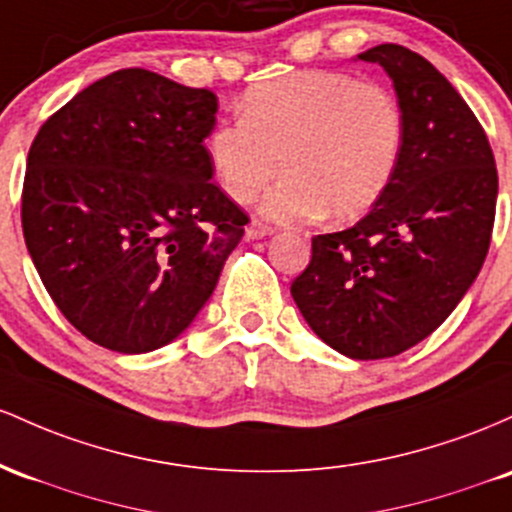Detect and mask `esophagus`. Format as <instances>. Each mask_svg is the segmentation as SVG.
<instances>
[{
    "label": "esophagus",
    "instance_id": "esophagus-1",
    "mask_svg": "<svg viewBox=\"0 0 512 512\" xmlns=\"http://www.w3.org/2000/svg\"><path fill=\"white\" fill-rule=\"evenodd\" d=\"M275 229L271 225H266V222L261 220H251L249 227H246V237L249 239H263L268 237V234H273Z\"/></svg>",
    "mask_w": 512,
    "mask_h": 512
}]
</instances>
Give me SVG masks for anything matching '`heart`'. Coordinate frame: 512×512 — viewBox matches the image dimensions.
I'll return each instance as SVG.
<instances>
[{
	"instance_id": "1",
	"label": "heart",
	"mask_w": 512,
	"mask_h": 512,
	"mask_svg": "<svg viewBox=\"0 0 512 512\" xmlns=\"http://www.w3.org/2000/svg\"><path fill=\"white\" fill-rule=\"evenodd\" d=\"M409 120L389 86L346 72L307 70L258 84L241 99V118L208 137L215 179L237 203L263 200L275 220L329 215L353 220L375 208L404 159Z\"/></svg>"
}]
</instances>
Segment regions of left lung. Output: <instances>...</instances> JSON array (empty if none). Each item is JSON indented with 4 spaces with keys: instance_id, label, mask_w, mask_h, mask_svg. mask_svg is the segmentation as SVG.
<instances>
[{
    "instance_id": "obj_1",
    "label": "left lung",
    "mask_w": 512,
    "mask_h": 512,
    "mask_svg": "<svg viewBox=\"0 0 512 512\" xmlns=\"http://www.w3.org/2000/svg\"><path fill=\"white\" fill-rule=\"evenodd\" d=\"M358 57L382 65L404 103V159L363 220L312 239V261L290 292L321 341L382 360L438 329L479 275L498 171L472 108L426 57L396 43Z\"/></svg>"
}]
</instances>
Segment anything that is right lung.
<instances>
[{
	"mask_svg": "<svg viewBox=\"0 0 512 512\" xmlns=\"http://www.w3.org/2000/svg\"><path fill=\"white\" fill-rule=\"evenodd\" d=\"M217 96L130 67L79 91L28 149L21 227L65 319L116 353L174 341L249 215L212 183Z\"/></svg>",
	"mask_w": 512,
	"mask_h": 512,
	"instance_id": "right-lung-1",
	"label": "right lung"
}]
</instances>
